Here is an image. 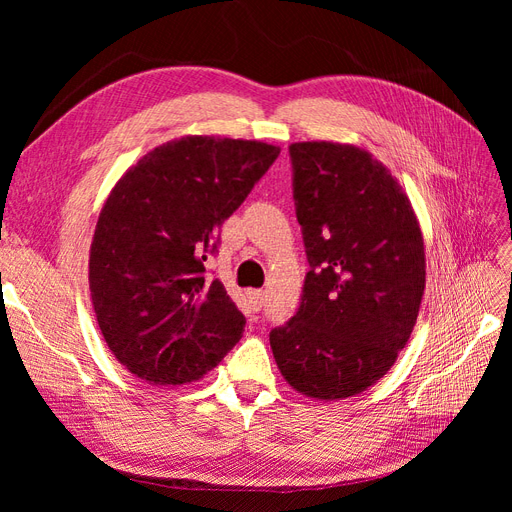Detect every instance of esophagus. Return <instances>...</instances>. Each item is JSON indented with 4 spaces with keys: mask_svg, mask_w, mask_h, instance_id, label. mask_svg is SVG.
<instances>
[{
    "mask_svg": "<svg viewBox=\"0 0 512 512\" xmlns=\"http://www.w3.org/2000/svg\"><path fill=\"white\" fill-rule=\"evenodd\" d=\"M247 299H250V303H252L254 309H260L262 303H265V290H260V288L247 290Z\"/></svg>",
    "mask_w": 512,
    "mask_h": 512,
    "instance_id": "1",
    "label": "esophagus"
}]
</instances>
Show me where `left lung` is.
<instances>
[{
  "mask_svg": "<svg viewBox=\"0 0 512 512\" xmlns=\"http://www.w3.org/2000/svg\"><path fill=\"white\" fill-rule=\"evenodd\" d=\"M294 205L309 269L301 305L269 342L305 397L346 399L386 376L425 292V245L410 198L369 151L292 143Z\"/></svg>",
  "mask_w": 512,
  "mask_h": 512,
  "instance_id": "left-lung-1",
  "label": "left lung"
}]
</instances>
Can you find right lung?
I'll list each match as a JSON object with an SVG mask.
<instances>
[{"label": "right lung", "instance_id": "right-lung-1", "mask_svg": "<svg viewBox=\"0 0 512 512\" xmlns=\"http://www.w3.org/2000/svg\"><path fill=\"white\" fill-rule=\"evenodd\" d=\"M277 156L260 141L183 136L145 153L108 194L89 290L108 350L136 378L196 382L241 339L245 316L220 280H205V260Z\"/></svg>", "mask_w": 512, "mask_h": 512}]
</instances>
